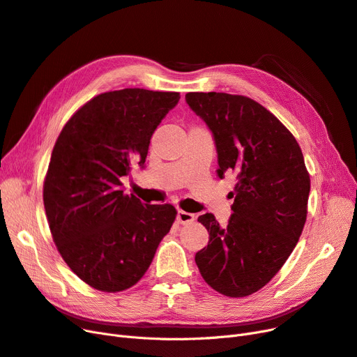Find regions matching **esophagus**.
<instances>
[{"mask_svg":"<svg viewBox=\"0 0 357 357\" xmlns=\"http://www.w3.org/2000/svg\"><path fill=\"white\" fill-rule=\"evenodd\" d=\"M195 215L191 214V213H186L183 210H178V214H176V220L179 224H185V222H191L194 221Z\"/></svg>","mask_w":357,"mask_h":357,"instance_id":"34e87169","label":"esophagus"}]
</instances>
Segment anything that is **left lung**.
Here are the masks:
<instances>
[{
  "instance_id": "obj_1",
  "label": "left lung",
  "mask_w": 357,
  "mask_h": 357,
  "mask_svg": "<svg viewBox=\"0 0 357 357\" xmlns=\"http://www.w3.org/2000/svg\"><path fill=\"white\" fill-rule=\"evenodd\" d=\"M190 108L211 130L217 174L234 172L227 226L211 213L198 217L210 234L195 264L217 292L240 298L284 266L307 220L310 175L291 131L259 102L224 92H188Z\"/></svg>"
}]
</instances>
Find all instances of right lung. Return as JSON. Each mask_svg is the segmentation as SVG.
Wrapping results in <instances>:
<instances>
[{
	"label": "right lung",
	"instance_id": "right-lung-1",
	"mask_svg": "<svg viewBox=\"0 0 357 357\" xmlns=\"http://www.w3.org/2000/svg\"><path fill=\"white\" fill-rule=\"evenodd\" d=\"M179 92L109 91L82 105L54 143L43 185L53 241L70 271L102 292L136 285L171 230V204L124 194L121 178L144 166L155 130Z\"/></svg>",
	"mask_w": 357,
	"mask_h": 357
}]
</instances>
